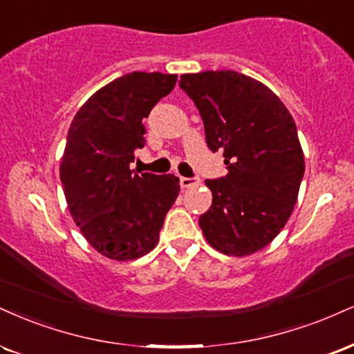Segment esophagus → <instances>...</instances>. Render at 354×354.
Wrapping results in <instances>:
<instances>
[{
	"instance_id": "obj_1",
	"label": "esophagus",
	"mask_w": 354,
	"mask_h": 354,
	"mask_svg": "<svg viewBox=\"0 0 354 354\" xmlns=\"http://www.w3.org/2000/svg\"><path fill=\"white\" fill-rule=\"evenodd\" d=\"M198 183H199L198 178H186V176H181L180 178L181 188H191V186L198 185Z\"/></svg>"
}]
</instances>
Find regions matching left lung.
Here are the masks:
<instances>
[{
	"instance_id": "1",
	"label": "left lung",
	"mask_w": 354,
	"mask_h": 354,
	"mask_svg": "<svg viewBox=\"0 0 354 354\" xmlns=\"http://www.w3.org/2000/svg\"><path fill=\"white\" fill-rule=\"evenodd\" d=\"M180 87L227 168L206 180L212 204L199 216L204 237L227 255L257 252L290 218L305 173L293 117L269 87L236 71L183 74Z\"/></svg>"
}]
</instances>
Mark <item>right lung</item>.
<instances>
[{
	"mask_svg": "<svg viewBox=\"0 0 354 354\" xmlns=\"http://www.w3.org/2000/svg\"><path fill=\"white\" fill-rule=\"evenodd\" d=\"M176 74L131 72L97 91L71 123L61 181L72 219L93 249L133 261L158 244L166 212L176 201L173 174H135L143 148V118L176 85Z\"/></svg>",
	"mask_w": 354,
	"mask_h": 354,
	"instance_id": "obj_1",
	"label": "right lung"
}]
</instances>
